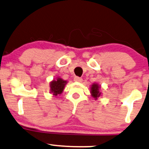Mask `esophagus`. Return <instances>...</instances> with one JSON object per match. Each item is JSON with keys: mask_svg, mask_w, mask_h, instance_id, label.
I'll return each instance as SVG.
<instances>
[{"mask_svg": "<svg viewBox=\"0 0 149 149\" xmlns=\"http://www.w3.org/2000/svg\"><path fill=\"white\" fill-rule=\"evenodd\" d=\"M74 81L75 82H82V79L81 78H79V77H78V76H76L74 78Z\"/></svg>", "mask_w": 149, "mask_h": 149, "instance_id": "34e87169", "label": "esophagus"}]
</instances>
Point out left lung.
I'll return each mask as SVG.
<instances>
[{
    "label": "left lung",
    "instance_id": "1",
    "mask_svg": "<svg viewBox=\"0 0 149 149\" xmlns=\"http://www.w3.org/2000/svg\"><path fill=\"white\" fill-rule=\"evenodd\" d=\"M100 88H101V86L97 83H93L91 85L90 93L92 96L95 100H96L98 97L101 96V92L99 90Z\"/></svg>",
    "mask_w": 149,
    "mask_h": 149
}]
</instances>
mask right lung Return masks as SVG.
Returning <instances> with one entry per match:
<instances>
[{
  "label": "right lung",
  "instance_id": "right-lung-1",
  "mask_svg": "<svg viewBox=\"0 0 149 149\" xmlns=\"http://www.w3.org/2000/svg\"><path fill=\"white\" fill-rule=\"evenodd\" d=\"M67 83V80H64L59 77L56 79L53 80L50 82V93L55 96L61 94L63 92Z\"/></svg>",
  "mask_w": 149,
  "mask_h": 149
}]
</instances>
